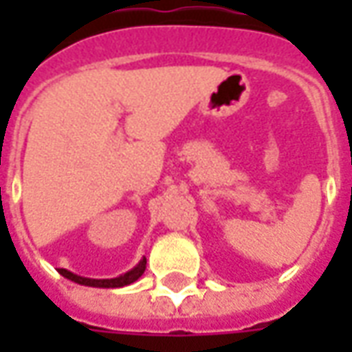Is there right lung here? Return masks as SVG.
<instances>
[{
	"label": "right lung",
	"mask_w": 352,
	"mask_h": 352,
	"mask_svg": "<svg viewBox=\"0 0 352 352\" xmlns=\"http://www.w3.org/2000/svg\"><path fill=\"white\" fill-rule=\"evenodd\" d=\"M146 267V258L139 260V264L135 267H131L130 272L122 273V275H118V277H113V279H90V277H80L77 273L67 272V270H58L60 275H64L65 279L73 280V283H77V285H85V287H96V288H120L126 287V285H131V283H135V280L145 273Z\"/></svg>",
	"instance_id": "right-lung-1"
}]
</instances>
